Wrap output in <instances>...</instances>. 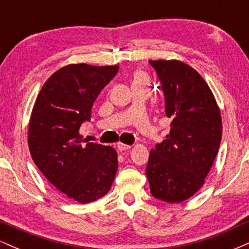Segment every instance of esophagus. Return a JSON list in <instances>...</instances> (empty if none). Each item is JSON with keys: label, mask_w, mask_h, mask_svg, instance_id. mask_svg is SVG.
<instances>
[{"label": "esophagus", "mask_w": 249, "mask_h": 249, "mask_svg": "<svg viewBox=\"0 0 249 249\" xmlns=\"http://www.w3.org/2000/svg\"><path fill=\"white\" fill-rule=\"evenodd\" d=\"M117 147H118L119 151H125V150H128V148H131L132 146H131V145L124 144V142H118Z\"/></svg>", "instance_id": "obj_1"}]
</instances>
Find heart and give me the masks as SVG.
I'll list each match as a JSON object with an SVG mask.
<instances>
[{
	"instance_id": "b5f03b06",
	"label": "heart",
	"mask_w": 249,
	"mask_h": 249,
	"mask_svg": "<svg viewBox=\"0 0 249 249\" xmlns=\"http://www.w3.org/2000/svg\"><path fill=\"white\" fill-rule=\"evenodd\" d=\"M136 83H148V77L146 73H144L142 71H137L133 76L132 84H136Z\"/></svg>"
}]
</instances>
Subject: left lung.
Listing matches in <instances>:
<instances>
[{"instance_id": "left-lung-1", "label": "left lung", "mask_w": 249, "mask_h": 249, "mask_svg": "<svg viewBox=\"0 0 249 249\" xmlns=\"http://www.w3.org/2000/svg\"><path fill=\"white\" fill-rule=\"evenodd\" d=\"M161 82L171 130L148 157L146 177L154 198L181 202L205 184L218 153L222 121L201 75L177 59L150 61Z\"/></svg>"}]
</instances>
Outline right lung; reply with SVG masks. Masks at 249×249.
I'll return each mask as SVG.
<instances>
[{
	"mask_svg": "<svg viewBox=\"0 0 249 249\" xmlns=\"http://www.w3.org/2000/svg\"><path fill=\"white\" fill-rule=\"evenodd\" d=\"M118 65L69 64L53 72L37 96L28 127L31 158L49 182L79 204L110 191L118 168L117 151L88 142L79 127Z\"/></svg>",
	"mask_w": 249,
	"mask_h": 249,
	"instance_id": "1",
	"label": "right lung"
}]
</instances>
